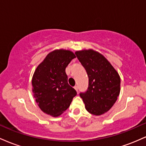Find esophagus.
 <instances>
[{"instance_id": "obj_1", "label": "esophagus", "mask_w": 146, "mask_h": 146, "mask_svg": "<svg viewBox=\"0 0 146 146\" xmlns=\"http://www.w3.org/2000/svg\"><path fill=\"white\" fill-rule=\"evenodd\" d=\"M74 88L77 90V92H78V86H74Z\"/></svg>"}]
</instances>
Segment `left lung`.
Returning <instances> with one entry per match:
<instances>
[{"label": "left lung", "mask_w": 146, "mask_h": 146, "mask_svg": "<svg viewBox=\"0 0 146 146\" xmlns=\"http://www.w3.org/2000/svg\"><path fill=\"white\" fill-rule=\"evenodd\" d=\"M75 55L88 77L87 90L80 93L85 108L92 115L106 113L119 95V75L104 57L93 50L76 51Z\"/></svg>", "instance_id": "left-lung-1"}]
</instances>
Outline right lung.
<instances>
[{
    "label": "right lung",
    "instance_id": "add662e5",
    "mask_svg": "<svg viewBox=\"0 0 146 146\" xmlns=\"http://www.w3.org/2000/svg\"><path fill=\"white\" fill-rule=\"evenodd\" d=\"M75 58L66 50L48 53L36 68L32 78L33 92L40 108L53 117L61 115L70 106L77 92L68 83L65 68Z\"/></svg>",
    "mask_w": 146,
    "mask_h": 146
}]
</instances>
